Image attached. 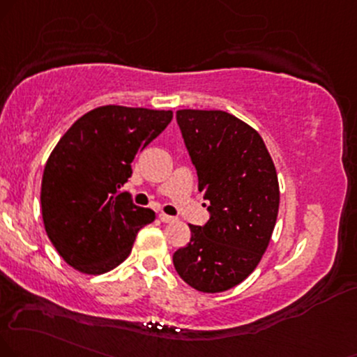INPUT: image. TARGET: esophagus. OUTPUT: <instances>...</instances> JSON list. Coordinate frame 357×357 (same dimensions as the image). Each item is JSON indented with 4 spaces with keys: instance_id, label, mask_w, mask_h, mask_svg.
<instances>
[{
    "instance_id": "esophagus-1",
    "label": "esophagus",
    "mask_w": 357,
    "mask_h": 357,
    "mask_svg": "<svg viewBox=\"0 0 357 357\" xmlns=\"http://www.w3.org/2000/svg\"><path fill=\"white\" fill-rule=\"evenodd\" d=\"M158 218H160V222H164V223H172V222H175V217H170V215H165V213H160L158 215Z\"/></svg>"
}]
</instances>
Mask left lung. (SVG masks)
<instances>
[{
    "label": "left lung",
    "mask_w": 357,
    "mask_h": 357,
    "mask_svg": "<svg viewBox=\"0 0 357 357\" xmlns=\"http://www.w3.org/2000/svg\"><path fill=\"white\" fill-rule=\"evenodd\" d=\"M177 124L210 218L190 225V241L174 253V266L199 291H227L248 278L266 252L278 217V175L263 139L238 117L182 109Z\"/></svg>",
    "instance_id": "8db88e82"
}]
</instances>
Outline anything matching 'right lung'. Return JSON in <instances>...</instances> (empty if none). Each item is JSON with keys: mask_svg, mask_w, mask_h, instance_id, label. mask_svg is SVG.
I'll return each instance as SVG.
<instances>
[{"mask_svg": "<svg viewBox=\"0 0 357 357\" xmlns=\"http://www.w3.org/2000/svg\"><path fill=\"white\" fill-rule=\"evenodd\" d=\"M174 112L102 105L79 117L44 167L43 222L68 265L102 275L130 255L140 228L155 220L121 192L132 160L170 124Z\"/></svg>", "mask_w": 357, "mask_h": 357, "instance_id": "1", "label": "right lung"}]
</instances>
